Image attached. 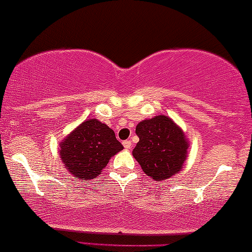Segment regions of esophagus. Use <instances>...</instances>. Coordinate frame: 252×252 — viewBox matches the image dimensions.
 <instances>
[{
  "mask_svg": "<svg viewBox=\"0 0 252 252\" xmlns=\"http://www.w3.org/2000/svg\"><path fill=\"white\" fill-rule=\"evenodd\" d=\"M123 144L125 147V149H130V147H132V142L130 141H124Z\"/></svg>",
  "mask_w": 252,
  "mask_h": 252,
  "instance_id": "34e87169",
  "label": "esophagus"
}]
</instances>
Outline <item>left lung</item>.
<instances>
[{
	"label": "left lung",
	"mask_w": 252,
	"mask_h": 252,
	"mask_svg": "<svg viewBox=\"0 0 252 252\" xmlns=\"http://www.w3.org/2000/svg\"><path fill=\"white\" fill-rule=\"evenodd\" d=\"M135 133L140 141L133 149V156L144 173L161 181L181 170L188 143L173 120L166 116H156L137 124Z\"/></svg>",
	"instance_id": "left-lung-1"
}]
</instances>
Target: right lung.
Wrapping results in <instances>:
<instances>
[{"instance_id":"1","label":"right lung","mask_w":252,"mask_h":252,"mask_svg":"<svg viewBox=\"0 0 252 252\" xmlns=\"http://www.w3.org/2000/svg\"><path fill=\"white\" fill-rule=\"evenodd\" d=\"M123 149V144L109 126L89 119L64 139L60 155L74 178L89 180L99 175L110 158Z\"/></svg>"}]
</instances>
